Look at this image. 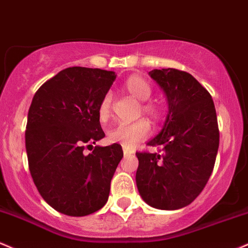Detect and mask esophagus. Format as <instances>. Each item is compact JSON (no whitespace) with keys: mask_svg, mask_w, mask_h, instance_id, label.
Instances as JSON below:
<instances>
[{"mask_svg":"<svg viewBox=\"0 0 248 248\" xmlns=\"http://www.w3.org/2000/svg\"><path fill=\"white\" fill-rule=\"evenodd\" d=\"M124 155H125V157H126V155H131L132 154H133V152L132 151H130V150H127V149H124Z\"/></svg>","mask_w":248,"mask_h":248,"instance_id":"obj_1","label":"esophagus"}]
</instances>
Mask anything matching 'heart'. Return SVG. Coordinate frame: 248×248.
Instances as JSON below:
<instances>
[{
	"mask_svg": "<svg viewBox=\"0 0 248 248\" xmlns=\"http://www.w3.org/2000/svg\"><path fill=\"white\" fill-rule=\"evenodd\" d=\"M125 90L131 96L140 102H146L151 97L152 88L143 77L131 76L124 84ZM111 110V94L108 93L103 97L98 107V117L101 121H105L110 116ZM143 111L152 117H158L160 109L154 103L143 104ZM150 132V126L145 121H137L135 123H118L108 133V138L112 143L122 144L126 149H131L138 143L147 137Z\"/></svg>",
	"mask_w": 248,
	"mask_h": 248,
	"instance_id": "heart-1",
	"label": "heart"
}]
</instances>
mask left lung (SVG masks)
I'll list each match as a JSON object with an SVG mask.
<instances>
[{"mask_svg": "<svg viewBox=\"0 0 248 248\" xmlns=\"http://www.w3.org/2000/svg\"><path fill=\"white\" fill-rule=\"evenodd\" d=\"M149 75L165 93L169 110L160 132L147 141L163 146L161 154H136V184L147 205L178 210L199 196L213 171L219 147L216 108L188 72L169 68Z\"/></svg>", "mask_w": 248, "mask_h": 248, "instance_id": "1", "label": "left lung"}]
</instances>
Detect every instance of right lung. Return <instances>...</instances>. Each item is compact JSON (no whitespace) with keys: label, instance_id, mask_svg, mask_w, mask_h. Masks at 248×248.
<instances>
[{"label":"right lung","instance_id":"obj_1","mask_svg":"<svg viewBox=\"0 0 248 248\" xmlns=\"http://www.w3.org/2000/svg\"><path fill=\"white\" fill-rule=\"evenodd\" d=\"M117 75L72 66L36 91L28 112L26 150L29 170L42 198L71 217L91 214L107 204L123 150L119 144L85 146L105 137L98 107Z\"/></svg>","mask_w":248,"mask_h":248}]
</instances>
